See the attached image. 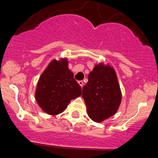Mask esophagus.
I'll use <instances>...</instances> for the list:
<instances>
[{
  "mask_svg": "<svg viewBox=\"0 0 158 158\" xmlns=\"http://www.w3.org/2000/svg\"><path fill=\"white\" fill-rule=\"evenodd\" d=\"M78 83H79V85H80L81 88H82L83 85H84V82H83V81H79V82H78Z\"/></svg>",
  "mask_w": 158,
  "mask_h": 158,
  "instance_id": "esophagus-1",
  "label": "esophagus"
}]
</instances>
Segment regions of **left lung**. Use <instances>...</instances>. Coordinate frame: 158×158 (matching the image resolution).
I'll return each instance as SVG.
<instances>
[{"label":"left lung","mask_w":158,"mask_h":158,"mask_svg":"<svg viewBox=\"0 0 158 158\" xmlns=\"http://www.w3.org/2000/svg\"><path fill=\"white\" fill-rule=\"evenodd\" d=\"M87 112L92 120L101 123L114 115L122 99L114 69L109 64H96L82 89Z\"/></svg>","instance_id":"left-lung-1"}]
</instances>
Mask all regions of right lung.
Returning a JSON list of instances; mask_svg holds the SVG:
<instances>
[{"label": "right lung", "instance_id": "obj_1", "mask_svg": "<svg viewBox=\"0 0 158 158\" xmlns=\"http://www.w3.org/2000/svg\"><path fill=\"white\" fill-rule=\"evenodd\" d=\"M81 88L69 70L67 59L52 60L40 77L35 99L45 113L57 115L65 110L70 100L80 97Z\"/></svg>", "mask_w": 158, "mask_h": 158}]
</instances>
